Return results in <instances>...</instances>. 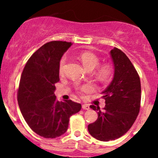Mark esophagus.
<instances>
[{"instance_id":"esophagus-1","label":"esophagus","mask_w":158,"mask_h":158,"mask_svg":"<svg viewBox=\"0 0 158 158\" xmlns=\"http://www.w3.org/2000/svg\"><path fill=\"white\" fill-rule=\"evenodd\" d=\"M82 109H84V110H89L90 109V107H89V106H88V105L87 104H84V105H82Z\"/></svg>"}]
</instances>
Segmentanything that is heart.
<instances>
[{
	"mask_svg": "<svg viewBox=\"0 0 158 158\" xmlns=\"http://www.w3.org/2000/svg\"><path fill=\"white\" fill-rule=\"evenodd\" d=\"M79 59L84 65V67L89 71H91L94 69L97 68L99 64V59L95 54L89 51L81 52L79 53ZM67 63V56L64 55L61 58L59 63V72L62 74L64 71L65 65ZM97 77L102 80H107L110 75V69L108 66H102L98 69L97 72ZM93 88L90 85H85L81 88V92H89L92 90Z\"/></svg>",
	"mask_w": 158,
	"mask_h": 158,
	"instance_id": "heart-1",
	"label": "heart"
}]
</instances>
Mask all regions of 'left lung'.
Here are the masks:
<instances>
[{"label":"left lung","instance_id":"8db88e82","mask_svg":"<svg viewBox=\"0 0 158 158\" xmlns=\"http://www.w3.org/2000/svg\"><path fill=\"white\" fill-rule=\"evenodd\" d=\"M114 67L113 80L106 88L102 98L104 110H97L98 118L88 125L90 135L101 141L114 140L124 135L137 119L140 108L141 86L139 77L130 59L119 49L110 51Z\"/></svg>","mask_w":158,"mask_h":158}]
</instances>
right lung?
<instances>
[{
  "label": "right lung",
  "instance_id": "1",
  "mask_svg": "<svg viewBox=\"0 0 158 158\" xmlns=\"http://www.w3.org/2000/svg\"><path fill=\"white\" fill-rule=\"evenodd\" d=\"M71 42L53 41L41 47L27 61L21 74L18 102L30 128L44 138H56L68 130L70 116L81 110L79 103L58 101L55 84L59 63Z\"/></svg>",
  "mask_w": 158,
  "mask_h": 158
}]
</instances>
